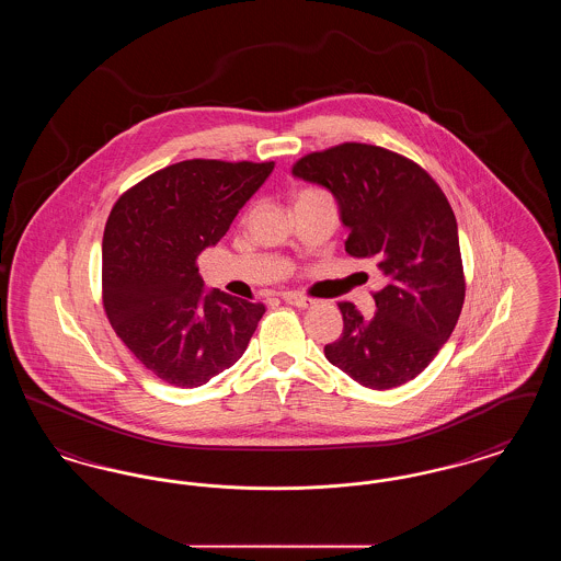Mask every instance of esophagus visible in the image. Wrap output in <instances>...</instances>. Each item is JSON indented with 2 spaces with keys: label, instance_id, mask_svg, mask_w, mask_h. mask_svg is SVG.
Wrapping results in <instances>:
<instances>
[{
  "label": "esophagus",
  "instance_id": "obj_1",
  "mask_svg": "<svg viewBox=\"0 0 561 561\" xmlns=\"http://www.w3.org/2000/svg\"><path fill=\"white\" fill-rule=\"evenodd\" d=\"M282 298H284V302L293 305L296 309H307V307H311V305H313V300H311V298H305V296H300V294L296 293H286Z\"/></svg>",
  "mask_w": 561,
  "mask_h": 561
}]
</instances>
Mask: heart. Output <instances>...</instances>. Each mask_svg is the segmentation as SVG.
<instances>
[{
	"instance_id": "obj_1",
	"label": "heart",
	"mask_w": 561,
	"mask_h": 561,
	"mask_svg": "<svg viewBox=\"0 0 561 561\" xmlns=\"http://www.w3.org/2000/svg\"><path fill=\"white\" fill-rule=\"evenodd\" d=\"M305 193H316V191H305ZM305 193H302V195H305Z\"/></svg>"
}]
</instances>
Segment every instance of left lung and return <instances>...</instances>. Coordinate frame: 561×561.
<instances>
[{
  "label": "left lung",
  "mask_w": 561,
  "mask_h": 561,
  "mask_svg": "<svg viewBox=\"0 0 561 561\" xmlns=\"http://www.w3.org/2000/svg\"><path fill=\"white\" fill-rule=\"evenodd\" d=\"M296 179L336 199L348 229L345 250L370 259L387 279L370 320L341 302L343 334L328 362L364 387L393 389L423 373L453 334L465 277L453 208L414 161L382 147L345 142L305 156Z\"/></svg>",
  "instance_id": "1"
}]
</instances>
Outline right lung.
I'll use <instances>...</instances> for the list:
<instances>
[{
  "label": "right lung",
  "instance_id": "obj_1",
  "mask_svg": "<svg viewBox=\"0 0 561 561\" xmlns=\"http://www.w3.org/2000/svg\"><path fill=\"white\" fill-rule=\"evenodd\" d=\"M275 163L187 160L126 191L103 238V302L115 334L168 385L231 368L265 305L206 290L197 256L229 231Z\"/></svg>",
  "mask_w": 561,
  "mask_h": 561
}]
</instances>
